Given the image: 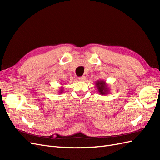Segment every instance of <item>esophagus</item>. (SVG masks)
I'll list each match as a JSON object with an SVG mask.
<instances>
[{
	"mask_svg": "<svg viewBox=\"0 0 160 160\" xmlns=\"http://www.w3.org/2000/svg\"><path fill=\"white\" fill-rule=\"evenodd\" d=\"M85 79H86V77L85 76H82V77H79V80L80 81H85Z\"/></svg>",
	"mask_w": 160,
	"mask_h": 160,
	"instance_id": "34e87169",
	"label": "esophagus"
}]
</instances>
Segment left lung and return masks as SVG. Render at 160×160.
I'll return each instance as SVG.
<instances>
[{"label":"left lung","mask_w":160,"mask_h":160,"mask_svg":"<svg viewBox=\"0 0 160 160\" xmlns=\"http://www.w3.org/2000/svg\"><path fill=\"white\" fill-rule=\"evenodd\" d=\"M95 85L101 95H108L109 93V89L104 80H98L95 82Z\"/></svg>","instance_id":"8db88e82"}]
</instances>
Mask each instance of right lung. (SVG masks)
<instances>
[{"instance_id": "add662e5", "label": "right lung", "mask_w": 160, "mask_h": 160, "mask_svg": "<svg viewBox=\"0 0 160 160\" xmlns=\"http://www.w3.org/2000/svg\"><path fill=\"white\" fill-rule=\"evenodd\" d=\"M62 85V84H61ZM62 92H63V88H62V87H60V88H59V93H62Z\"/></svg>"}]
</instances>
